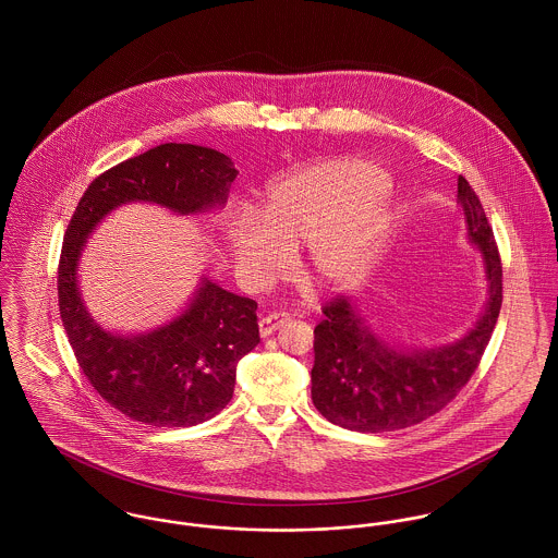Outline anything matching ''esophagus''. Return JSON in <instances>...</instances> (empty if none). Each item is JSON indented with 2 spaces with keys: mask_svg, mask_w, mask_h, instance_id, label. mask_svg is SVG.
I'll list each match as a JSON object with an SVG mask.
<instances>
[{
  "mask_svg": "<svg viewBox=\"0 0 558 558\" xmlns=\"http://www.w3.org/2000/svg\"><path fill=\"white\" fill-rule=\"evenodd\" d=\"M288 319H290V314H286V312H275V314L264 316V318L259 319V332H262V337L272 335V332H275L279 326H283Z\"/></svg>",
  "mask_w": 558,
  "mask_h": 558,
  "instance_id": "obj_1",
  "label": "esophagus"
}]
</instances>
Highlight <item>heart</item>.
<instances>
[{"instance_id":"1","label":"heart","mask_w":558,"mask_h":558,"mask_svg":"<svg viewBox=\"0 0 558 558\" xmlns=\"http://www.w3.org/2000/svg\"><path fill=\"white\" fill-rule=\"evenodd\" d=\"M387 175L361 159L324 160L272 182L259 204V223L230 232L239 268L264 281L286 264V248L312 242V268L324 283L343 286L367 266L387 226Z\"/></svg>"}]
</instances>
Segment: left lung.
<instances>
[{"instance_id": "obj_1", "label": "left lung", "mask_w": 558, "mask_h": 558, "mask_svg": "<svg viewBox=\"0 0 558 558\" xmlns=\"http://www.w3.org/2000/svg\"><path fill=\"white\" fill-rule=\"evenodd\" d=\"M469 236L485 262L489 301L477 326L453 345L401 352L372 335L345 296L324 303L314 330L312 399L330 423L354 432H396L440 412L469 385L502 305V264L477 193L458 178Z\"/></svg>"}]
</instances>
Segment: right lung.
Here are the masks:
<instances>
[{"mask_svg": "<svg viewBox=\"0 0 558 558\" xmlns=\"http://www.w3.org/2000/svg\"><path fill=\"white\" fill-rule=\"evenodd\" d=\"M236 173L232 159L217 150L160 144L94 178L69 221L58 264L60 318L87 383L133 421L189 427L221 412L234 396L240 359L259 341L257 303L206 281L171 324L140 337L111 335L81 303L83 242L126 202H153L182 215L223 204Z\"/></svg>", "mask_w": 558, "mask_h": 558, "instance_id": "1", "label": "right lung"}]
</instances>
